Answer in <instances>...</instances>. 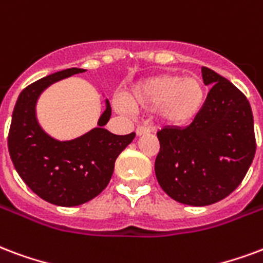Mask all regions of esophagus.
Instances as JSON below:
<instances>
[{"label": "esophagus", "instance_id": "obj_1", "mask_svg": "<svg viewBox=\"0 0 263 263\" xmlns=\"http://www.w3.org/2000/svg\"><path fill=\"white\" fill-rule=\"evenodd\" d=\"M155 131V128H152V126H146V125H139L137 128V135L138 137H141V135H146L149 132Z\"/></svg>", "mask_w": 263, "mask_h": 263}]
</instances>
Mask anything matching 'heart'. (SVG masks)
I'll return each instance as SVG.
<instances>
[{
  "mask_svg": "<svg viewBox=\"0 0 263 263\" xmlns=\"http://www.w3.org/2000/svg\"><path fill=\"white\" fill-rule=\"evenodd\" d=\"M124 100L116 102L120 111L155 110L159 120L167 125L185 126L203 110L206 87L198 77L160 73L132 85Z\"/></svg>",
  "mask_w": 263,
  "mask_h": 263,
  "instance_id": "heart-1",
  "label": "heart"
}]
</instances>
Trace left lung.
I'll use <instances>...</instances> for the list:
<instances>
[{"label": "left lung", "mask_w": 263, "mask_h": 263, "mask_svg": "<svg viewBox=\"0 0 263 263\" xmlns=\"http://www.w3.org/2000/svg\"><path fill=\"white\" fill-rule=\"evenodd\" d=\"M211 85L205 106L185 128L157 132L155 161L159 184L174 201L206 206L224 199L244 180L255 156L254 117L244 93L215 71L202 67Z\"/></svg>", "instance_id": "1"}]
</instances>
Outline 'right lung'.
I'll return each mask as SVG.
<instances>
[{
    "label": "right lung",
    "mask_w": 263,
    "mask_h": 263,
    "mask_svg": "<svg viewBox=\"0 0 263 263\" xmlns=\"http://www.w3.org/2000/svg\"><path fill=\"white\" fill-rule=\"evenodd\" d=\"M85 69L68 68L25 87L12 112L8 149L19 177L44 201L58 206H78L97 196L110 182L114 163L135 132L114 135L103 126L111 117L106 100L96 128L71 141H58L43 129L36 104L50 85Z\"/></svg>",
    "instance_id": "right-lung-1"
}]
</instances>
